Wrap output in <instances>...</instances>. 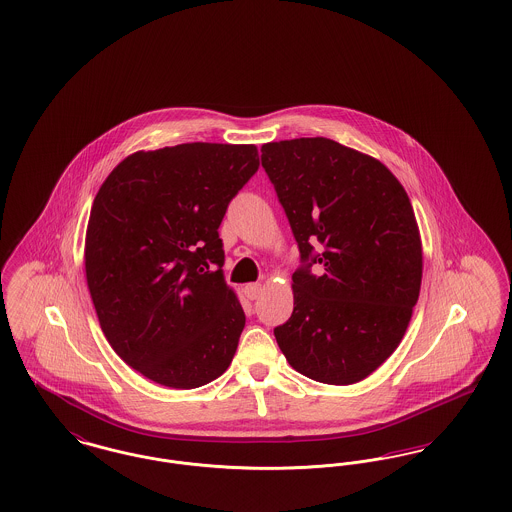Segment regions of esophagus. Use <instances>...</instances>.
Instances as JSON below:
<instances>
[{
    "mask_svg": "<svg viewBox=\"0 0 512 512\" xmlns=\"http://www.w3.org/2000/svg\"><path fill=\"white\" fill-rule=\"evenodd\" d=\"M261 292H263V288H261V284H247L244 288L245 297L247 299H257L259 295H261Z\"/></svg>",
    "mask_w": 512,
    "mask_h": 512,
    "instance_id": "34e87169",
    "label": "esophagus"
}]
</instances>
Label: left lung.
Returning a JSON list of instances; mask_svg holds the SVG:
<instances>
[{"label":"left lung","mask_w":512,"mask_h":512,"mask_svg":"<svg viewBox=\"0 0 512 512\" xmlns=\"http://www.w3.org/2000/svg\"><path fill=\"white\" fill-rule=\"evenodd\" d=\"M261 153L301 259L292 317L274 338L303 376L355 384L397 349L418 301L422 244L409 195L380 161L328 138L270 142Z\"/></svg>","instance_id":"obj_1"}]
</instances>
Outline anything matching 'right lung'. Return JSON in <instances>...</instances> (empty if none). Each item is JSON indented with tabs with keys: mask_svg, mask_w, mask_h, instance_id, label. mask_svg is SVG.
<instances>
[{
	"mask_svg": "<svg viewBox=\"0 0 512 512\" xmlns=\"http://www.w3.org/2000/svg\"><path fill=\"white\" fill-rule=\"evenodd\" d=\"M257 169L255 146L138 151L94 199L84 265L101 330L161 386L199 388L232 363L245 313L222 278L219 226Z\"/></svg>",
	"mask_w": 512,
	"mask_h": 512,
	"instance_id": "add662e5",
	"label": "right lung"
}]
</instances>
